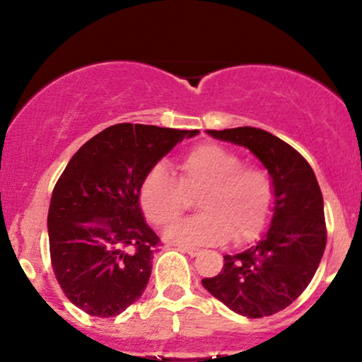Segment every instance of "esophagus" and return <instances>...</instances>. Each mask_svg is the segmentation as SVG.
<instances>
[{"label": "esophagus", "instance_id": "obj_1", "mask_svg": "<svg viewBox=\"0 0 362 362\" xmlns=\"http://www.w3.org/2000/svg\"><path fill=\"white\" fill-rule=\"evenodd\" d=\"M178 248H180V252H184V253H187V255H190V257L201 255V250H199V248L185 247V245H182V247H178Z\"/></svg>", "mask_w": 362, "mask_h": 362}]
</instances>
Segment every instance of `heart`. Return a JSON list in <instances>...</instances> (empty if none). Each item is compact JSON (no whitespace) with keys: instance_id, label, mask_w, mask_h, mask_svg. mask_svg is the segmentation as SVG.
<instances>
[{"instance_id":"1","label":"heart","mask_w":362,"mask_h":362,"mask_svg":"<svg viewBox=\"0 0 362 362\" xmlns=\"http://www.w3.org/2000/svg\"><path fill=\"white\" fill-rule=\"evenodd\" d=\"M178 178L156 165L139 187V204L156 226H170L185 209L187 195L201 192L202 214L175 224L167 238L182 245L242 243L264 230L272 213L274 184L264 168L242 165V158L219 144H199L177 165Z\"/></svg>"}]
</instances>
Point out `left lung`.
Here are the masks:
<instances>
[{
    "label": "left lung",
    "instance_id": "1",
    "mask_svg": "<svg viewBox=\"0 0 362 362\" xmlns=\"http://www.w3.org/2000/svg\"><path fill=\"white\" fill-rule=\"evenodd\" d=\"M216 139L248 148L274 184L271 224L255 247L224 255L223 271L202 286L235 313L271 317L306 289L327 245L322 190L308 161L288 143L257 127L207 131Z\"/></svg>",
    "mask_w": 362,
    "mask_h": 362
}]
</instances>
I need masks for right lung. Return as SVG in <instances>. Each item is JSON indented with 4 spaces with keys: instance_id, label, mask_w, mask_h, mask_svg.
<instances>
[{
    "instance_id": "add662e5",
    "label": "right lung",
    "mask_w": 362,
    "mask_h": 362,
    "mask_svg": "<svg viewBox=\"0 0 362 362\" xmlns=\"http://www.w3.org/2000/svg\"><path fill=\"white\" fill-rule=\"evenodd\" d=\"M199 131L117 124L74 153L52 190L47 214L56 279L91 317H117L146 289L160 238L139 204L143 178Z\"/></svg>"
}]
</instances>
